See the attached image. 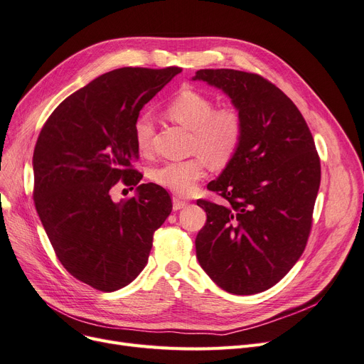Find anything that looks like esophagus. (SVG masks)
Segmentation results:
<instances>
[{"mask_svg":"<svg viewBox=\"0 0 364 364\" xmlns=\"http://www.w3.org/2000/svg\"><path fill=\"white\" fill-rule=\"evenodd\" d=\"M186 205H188V203L185 200H181L178 197H173V210H181Z\"/></svg>","mask_w":364,"mask_h":364,"instance_id":"esophagus-1","label":"esophagus"}]
</instances>
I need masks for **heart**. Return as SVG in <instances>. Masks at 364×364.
Listing matches in <instances>:
<instances>
[{"label": "heart", "instance_id": "obj_1", "mask_svg": "<svg viewBox=\"0 0 364 364\" xmlns=\"http://www.w3.org/2000/svg\"><path fill=\"white\" fill-rule=\"evenodd\" d=\"M166 113L171 121L191 129V152L197 155L154 167L151 179L174 194L186 196L205 178L208 161L215 167H224L236 156L245 137V119L237 107H216L210 97L193 90L174 97ZM154 132L152 116L140 114L134 124V141L141 154L151 151Z\"/></svg>", "mask_w": 364, "mask_h": 364}]
</instances>
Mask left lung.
<instances>
[{
    "mask_svg": "<svg viewBox=\"0 0 364 364\" xmlns=\"http://www.w3.org/2000/svg\"><path fill=\"white\" fill-rule=\"evenodd\" d=\"M194 80L223 90L245 119L236 156L197 200L208 220L196 237L198 263L225 291L257 294L278 284L303 254L321 182L311 129L278 86L255 73L198 70Z\"/></svg>",
    "mask_w": 364,
    "mask_h": 364,
    "instance_id": "1",
    "label": "left lung"
}]
</instances>
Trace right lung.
<instances>
[{
  "instance_id": "obj_1",
  "label": "right lung",
  "mask_w": 364,
  "mask_h": 364,
  "mask_svg": "<svg viewBox=\"0 0 364 364\" xmlns=\"http://www.w3.org/2000/svg\"><path fill=\"white\" fill-rule=\"evenodd\" d=\"M181 71H109L67 97L38 134L33 167L40 221L67 272L98 291H116L137 278L155 230L171 212L164 188L140 183L134 124ZM119 180L138 193L114 203L109 193Z\"/></svg>"
}]
</instances>
